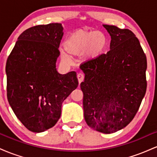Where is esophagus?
<instances>
[{
	"label": "esophagus",
	"mask_w": 157,
	"mask_h": 157,
	"mask_svg": "<svg viewBox=\"0 0 157 157\" xmlns=\"http://www.w3.org/2000/svg\"><path fill=\"white\" fill-rule=\"evenodd\" d=\"M77 79H78V82L79 83H80L81 82H82L84 80V75L82 73H79L77 75Z\"/></svg>",
	"instance_id": "esophagus-1"
}]
</instances>
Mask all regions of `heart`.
I'll use <instances>...</instances> for the list:
<instances>
[{"label":"heart","instance_id":"obj_1","mask_svg":"<svg viewBox=\"0 0 157 157\" xmlns=\"http://www.w3.org/2000/svg\"><path fill=\"white\" fill-rule=\"evenodd\" d=\"M108 45V39L101 32L79 31L71 34L65 40V50L69 55L78 56L85 54L90 59L96 58L102 55ZM61 56L65 60H68V56L64 52Z\"/></svg>","mask_w":157,"mask_h":157}]
</instances>
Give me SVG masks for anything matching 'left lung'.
<instances>
[{
  "mask_svg": "<svg viewBox=\"0 0 157 157\" xmlns=\"http://www.w3.org/2000/svg\"><path fill=\"white\" fill-rule=\"evenodd\" d=\"M110 51L80 66L84 117L90 128L112 134L127 126L146 92V56L131 30L103 25Z\"/></svg>",
  "mask_w": 157,
  "mask_h": 157,
  "instance_id": "1",
  "label": "left lung"
}]
</instances>
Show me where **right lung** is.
Wrapping results in <instances>:
<instances>
[{"label": "right lung", "mask_w": 157, "mask_h": 157, "mask_svg": "<svg viewBox=\"0 0 157 157\" xmlns=\"http://www.w3.org/2000/svg\"><path fill=\"white\" fill-rule=\"evenodd\" d=\"M63 31L58 23L25 30L7 59L9 103L32 132H44L57 123L63 102L78 86L75 71L60 75L56 68Z\"/></svg>", "instance_id": "obj_1"}]
</instances>
